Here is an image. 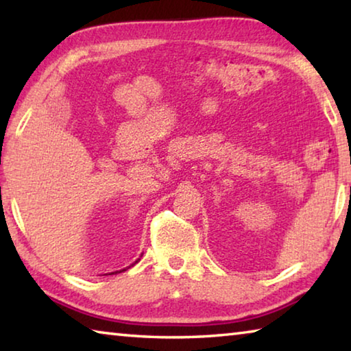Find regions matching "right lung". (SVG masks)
<instances>
[{
	"label": "right lung",
	"mask_w": 351,
	"mask_h": 351,
	"mask_svg": "<svg viewBox=\"0 0 351 351\" xmlns=\"http://www.w3.org/2000/svg\"><path fill=\"white\" fill-rule=\"evenodd\" d=\"M132 266H133V265H132ZM128 268H130V266H128ZM128 268H127V269H128ZM127 269H121V271H116V272H111V274H117V272H123V271H127ZM111 274H110V276H111Z\"/></svg>",
	"instance_id": "obj_1"
}]
</instances>
